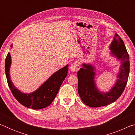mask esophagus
I'll return each instance as SVG.
<instances>
[{
	"label": "esophagus",
	"mask_w": 135,
	"mask_h": 135,
	"mask_svg": "<svg viewBox=\"0 0 135 135\" xmlns=\"http://www.w3.org/2000/svg\"><path fill=\"white\" fill-rule=\"evenodd\" d=\"M80 66L79 64L77 62H74L70 66L71 71L73 72H77L79 70Z\"/></svg>",
	"instance_id": "esophagus-1"
}]
</instances>
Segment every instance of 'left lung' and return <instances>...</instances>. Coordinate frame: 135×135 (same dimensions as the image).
Returning <instances> with one entry per match:
<instances>
[{
  "label": "left lung",
  "instance_id": "8db88e82",
  "mask_svg": "<svg viewBox=\"0 0 135 135\" xmlns=\"http://www.w3.org/2000/svg\"><path fill=\"white\" fill-rule=\"evenodd\" d=\"M109 47L111 53L121 61L118 79L109 92L102 93L97 89L93 66L83 64V67L77 72L79 94L82 101L89 107H100L113 103L122 95L126 86L130 70L129 56L124 42L118 34H115Z\"/></svg>",
  "mask_w": 135,
  "mask_h": 135
}]
</instances>
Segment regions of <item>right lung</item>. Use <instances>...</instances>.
I'll return each instance as SVG.
<instances>
[{
	"instance_id": "add662e5",
	"label": "right lung",
	"mask_w": 135,
	"mask_h": 135,
	"mask_svg": "<svg viewBox=\"0 0 135 135\" xmlns=\"http://www.w3.org/2000/svg\"><path fill=\"white\" fill-rule=\"evenodd\" d=\"M11 64V57L10 54L8 53L5 59V73L11 92L15 99L22 105L33 109L44 108L52 103L58 92L59 88L67 77L68 71V65H67L55 73L35 92L30 94H26L16 89L11 80L9 76Z\"/></svg>"
}]
</instances>
